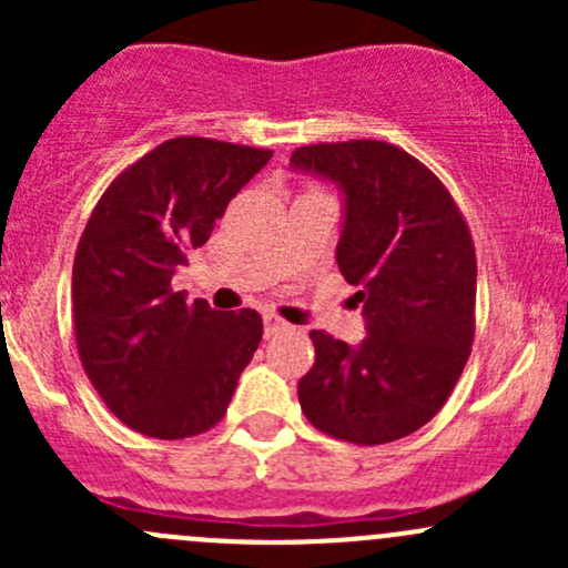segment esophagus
<instances>
[{
    "mask_svg": "<svg viewBox=\"0 0 568 568\" xmlns=\"http://www.w3.org/2000/svg\"><path fill=\"white\" fill-rule=\"evenodd\" d=\"M285 329H288V324H285V321L272 316V313H266V316H263V335L266 337L280 335V332H285Z\"/></svg>",
    "mask_w": 568,
    "mask_h": 568,
    "instance_id": "esophagus-1",
    "label": "esophagus"
}]
</instances>
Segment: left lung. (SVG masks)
<instances>
[{"label":"left lung","mask_w":568,"mask_h":568,"mask_svg":"<svg viewBox=\"0 0 568 568\" xmlns=\"http://www.w3.org/2000/svg\"><path fill=\"white\" fill-rule=\"evenodd\" d=\"M291 170L341 192L335 261L365 318L357 346L311 332L302 412L329 437L393 443L443 409L469 357L478 266L467 222L439 178L387 142L300 148Z\"/></svg>","instance_id":"obj_1"}]
</instances>
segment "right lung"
<instances>
[{
	"mask_svg": "<svg viewBox=\"0 0 568 568\" xmlns=\"http://www.w3.org/2000/svg\"><path fill=\"white\" fill-rule=\"evenodd\" d=\"M268 159L233 142L168 140L114 178L84 227L71 285L79 357L134 432L194 437L227 412L263 321L189 302L173 277Z\"/></svg>",
	"mask_w": 568,
	"mask_h": 568,
	"instance_id": "right-lung-1",
	"label": "right lung"
}]
</instances>
